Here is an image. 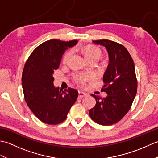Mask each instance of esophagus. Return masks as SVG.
<instances>
[{
    "label": "esophagus",
    "mask_w": 158,
    "mask_h": 158,
    "mask_svg": "<svg viewBox=\"0 0 158 158\" xmlns=\"http://www.w3.org/2000/svg\"><path fill=\"white\" fill-rule=\"evenodd\" d=\"M87 96V94L84 93V92H79V96H78V98H82L83 97H85Z\"/></svg>",
    "instance_id": "obj_1"
}]
</instances>
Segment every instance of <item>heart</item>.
Here are the masks:
<instances>
[{"mask_svg": "<svg viewBox=\"0 0 158 158\" xmlns=\"http://www.w3.org/2000/svg\"><path fill=\"white\" fill-rule=\"evenodd\" d=\"M75 50H77V51H80L83 55H84L85 58L87 60H98L100 57L102 56V52L100 48H96V47L92 46H77L76 48H74ZM73 53V51L71 49L67 51L65 54L64 55L62 62L64 63H66L69 58L71 56ZM88 77L85 75H81V74H77V75H74V81H75L77 84L82 85L84 83V82L88 79Z\"/></svg>", "mask_w": 158, "mask_h": 158, "instance_id": "1", "label": "heart"}]
</instances>
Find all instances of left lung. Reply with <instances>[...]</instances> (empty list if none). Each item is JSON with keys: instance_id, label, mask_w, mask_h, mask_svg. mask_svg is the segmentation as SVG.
<instances>
[{"instance_id": "8db88e82", "label": "left lung", "mask_w": 158, "mask_h": 158, "mask_svg": "<svg viewBox=\"0 0 158 158\" xmlns=\"http://www.w3.org/2000/svg\"><path fill=\"white\" fill-rule=\"evenodd\" d=\"M105 47L109 63L103 75L105 85L101 91L106 98L94 94L96 104L89 110V116L96 123L110 126L118 122L128 112L137 92V79L134 61L123 45L107 39L93 41Z\"/></svg>"}]
</instances>
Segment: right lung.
I'll return each mask as SVG.
<instances>
[{
	"label": "right lung",
	"instance_id": "1",
	"mask_svg": "<svg viewBox=\"0 0 158 158\" xmlns=\"http://www.w3.org/2000/svg\"><path fill=\"white\" fill-rule=\"evenodd\" d=\"M77 42L49 40L39 45L25 64L22 77L24 98L30 109L43 123L56 125L64 122L78 97L75 89L62 91L55 88L53 77L64 53Z\"/></svg>",
	"mask_w": 158,
	"mask_h": 158
}]
</instances>
